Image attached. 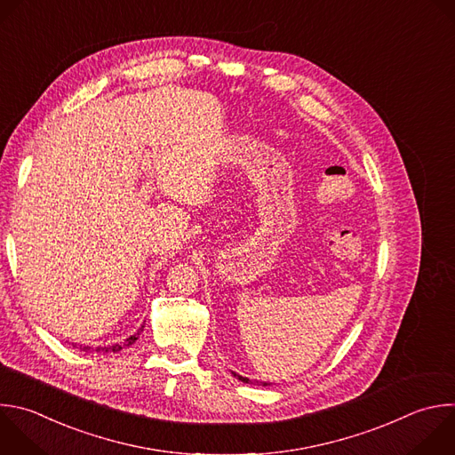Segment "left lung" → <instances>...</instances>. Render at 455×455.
<instances>
[{"mask_svg":"<svg viewBox=\"0 0 455 455\" xmlns=\"http://www.w3.org/2000/svg\"><path fill=\"white\" fill-rule=\"evenodd\" d=\"M234 377H237L241 382H246V384H248V379H246V377H241V375H235V373H234ZM260 384H262V386H266L264 382H260Z\"/></svg>","mask_w":455,"mask_h":455,"instance_id":"8db88e82","label":"left lung"}]
</instances>
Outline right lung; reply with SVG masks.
<instances>
[{"label":"right lung","instance_id":"right-lung-1","mask_svg":"<svg viewBox=\"0 0 455 455\" xmlns=\"http://www.w3.org/2000/svg\"><path fill=\"white\" fill-rule=\"evenodd\" d=\"M140 332H142V327H140V329H139V331H137L133 336H130L126 341H123V343H117V345H114V347H105V348H100V350H101L103 354H107V352H119V350H123L124 347H128V345L135 343V339L139 338V334H140ZM80 348H82V347H80ZM84 350L87 352L89 348H87V347H84Z\"/></svg>","mask_w":455,"mask_h":455}]
</instances>
